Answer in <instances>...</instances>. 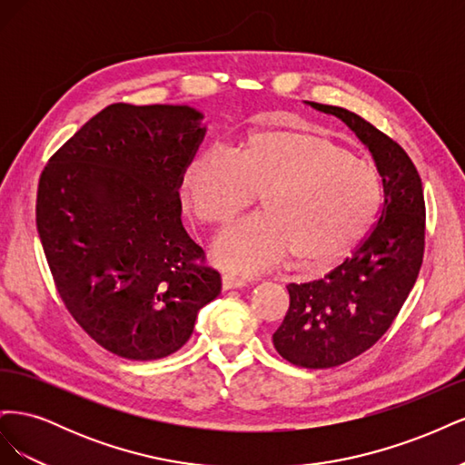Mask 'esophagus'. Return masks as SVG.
<instances>
[{
  "mask_svg": "<svg viewBox=\"0 0 465 465\" xmlns=\"http://www.w3.org/2000/svg\"><path fill=\"white\" fill-rule=\"evenodd\" d=\"M221 285L224 291H231V289H238V287H244L246 281L244 279H238L234 275H223L221 277Z\"/></svg>",
  "mask_w": 465,
  "mask_h": 465,
  "instance_id": "1",
  "label": "esophagus"
}]
</instances>
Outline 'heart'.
Masks as SVG:
<instances>
[{
	"mask_svg": "<svg viewBox=\"0 0 465 465\" xmlns=\"http://www.w3.org/2000/svg\"><path fill=\"white\" fill-rule=\"evenodd\" d=\"M180 193L190 213L223 231L254 203L262 215L221 236L224 270L258 273L291 260L302 273L341 263L369 234L382 184L367 163L333 139L297 128L252 132L238 154L209 147L186 164Z\"/></svg>",
	"mask_w": 465,
	"mask_h": 465,
	"instance_id": "heart-1",
	"label": "heart"
}]
</instances>
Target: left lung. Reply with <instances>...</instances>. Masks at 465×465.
<instances>
[{
  "mask_svg": "<svg viewBox=\"0 0 465 465\" xmlns=\"http://www.w3.org/2000/svg\"><path fill=\"white\" fill-rule=\"evenodd\" d=\"M345 122L372 153L384 186L380 219L351 258L322 279L289 283L277 353L302 369H333L382 337L411 292L425 254V198L413 161L391 137L340 106L312 104Z\"/></svg>",
  "mask_w": 465,
  "mask_h": 465,
  "instance_id": "left-lung-1",
  "label": "left lung"
}]
</instances>
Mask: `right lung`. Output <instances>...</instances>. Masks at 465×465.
<instances>
[{"label": "right lung", "instance_id": "1", "mask_svg": "<svg viewBox=\"0 0 465 465\" xmlns=\"http://www.w3.org/2000/svg\"><path fill=\"white\" fill-rule=\"evenodd\" d=\"M190 106L110 104L40 174L36 229L79 326L130 361L173 355L221 275L180 221V178L205 128Z\"/></svg>", "mask_w": 465, "mask_h": 465}]
</instances>
